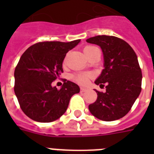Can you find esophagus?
<instances>
[{"label":"esophagus","instance_id":"1","mask_svg":"<svg viewBox=\"0 0 154 154\" xmlns=\"http://www.w3.org/2000/svg\"><path fill=\"white\" fill-rule=\"evenodd\" d=\"M86 91V89L84 88V87H81V92H85Z\"/></svg>","mask_w":154,"mask_h":154}]
</instances>
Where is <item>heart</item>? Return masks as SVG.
<instances>
[{"label": "heart", "mask_w": 154, "mask_h": 154, "mask_svg": "<svg viewBox=\"0 0 154 154\" xmlns=\"http://www.w3.org/2000/svg\"><path fill=\"white\" fill-rule=\"evenodd\" d=\"M94 49H96L95 46H91V45H87L84 48V53L86 55V57L89 55V53H91ZM94 75L92 73H79V74H75L72 76V80L75 82H77L80 85H85L87 82H89V78L93 77Z\"/></svg>", "instance_id": "1"}]
</instances>
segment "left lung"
Wrapping results in <instances>:
<instances>
[{
  "label": "left lung",
  "mask_w": 154,
  "mask_h": 154,
  "mask_svg": "<svg viewBox=\"0 0 154 154\" xmlns=\"http://www.w3.org/2000/svg\"><path fill=\"white\" fill-rule=\"evenodd\" d=\"M102 49L104 67L95 84L105 92L96 90L97 98L89 105L97 118L112 122L122 118L129 112L141 91L142 73L137 57L124 40L113 36H96L86 40Z\"/></svg>",
  "instance_id": "1"
}]
</instances>
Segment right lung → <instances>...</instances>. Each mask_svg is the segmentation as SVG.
<instances>
[{
    "mask_svg": "<svg viewBox=\"0 0 154 154\" xmlns=\"http://www.w3.org/2000/svg\"><path fill=\"white\" fill-rule=\"evenodd\" d=\"M81 40L43 42L32 45L20 57L14 71V92L26 116L39 122H51L65 112L71 97L80 88L64 80L60 89L52 86L63 72L65 55Z\"/></svg>",
    "mask_w": 154,
    "mask_h": 154,
    "instance_id": "obj_1",
    "label": "right lung"
}]
</instances>
